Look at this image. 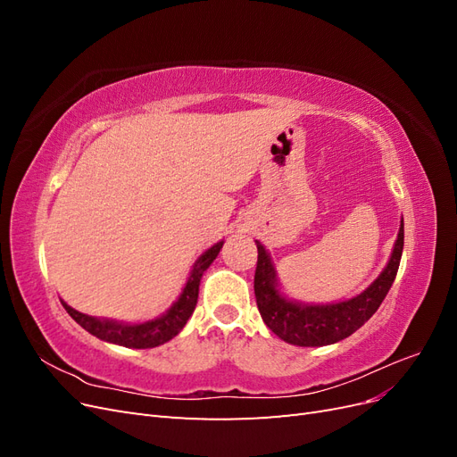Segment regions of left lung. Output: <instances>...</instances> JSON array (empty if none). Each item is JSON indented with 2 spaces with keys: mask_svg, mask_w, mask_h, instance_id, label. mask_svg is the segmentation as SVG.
<instances>
[{
  "mask_svg": "<svg viewBox=\"0 0 457 457\" xmlns=\"http://www.w3.org/2000/svg\"><path fill=\"white\" fill-rule=\"evenodd\" d=\"M257 244L255 299L262 322L282 341L297 347H324L334 345L364 326L383 303L395 282L404 247V220H400L398 237L381 274L362 294L337 303H301L284 294L267 247Z\"/></svg>",
  "mask_w": 457,
  "mask_h": 457,
  "instance_id": "left-lung-1",
  "label": "left lung"
}]
</instances>
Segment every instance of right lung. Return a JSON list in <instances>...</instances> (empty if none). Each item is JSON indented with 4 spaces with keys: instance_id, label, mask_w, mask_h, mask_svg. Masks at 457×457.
I'll use <instances>...</instances> for the list:
<instances>
[{
    "instance_id": "obj_1",
    "label": "right lung",
    "mask_w": 457,
    "mask_h": 457,
    "mask_svg": "<svg viewBox=\"0 0 457 457\" xmlns=\"http://www.w3.org/2000/svg\"><path fill=\"white\" fill-rule=\"evenodd\" d=\"M223 244H225L223 240L213 244L210 250H205L196 259L195 265H192V270L188 274L181 295L177 297V301L168 311L156 318H152V320L129 324V322H121V320H112V318H96V316H89V314H84V312L72 309L62 299H61V303L66 309V312L71 314L81 328L89 331L91 336L99 337L101 341L114 343V345H120V347H128V349L158 347V345H163L170 339H173L179 331L185 328L192 312H195L196 303H198L202 276L207 269H210V265L219 255Z\"/></svg>"
}]
</instances>
